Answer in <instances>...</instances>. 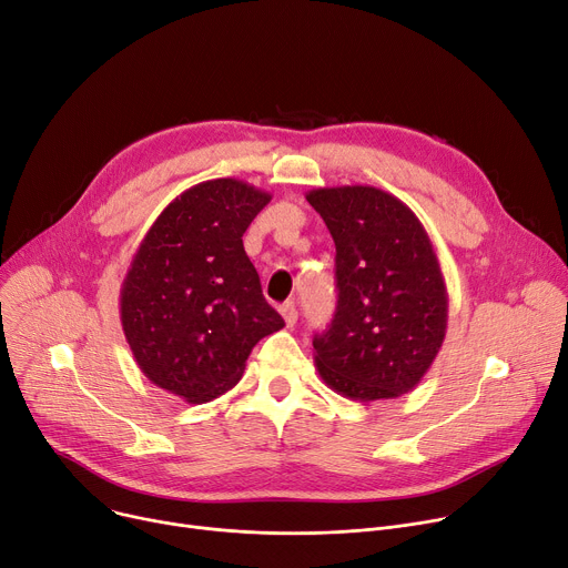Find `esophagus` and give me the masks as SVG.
I'll return each mask as SVG.
<instances>
[{
	"mask_svg": "<svg viewBox=\"0 0 568 568\" xmlns=\"http://www.w3.org/2000/svg\"><path fill=\"white\" fill-rule=\"evenodd\" d=\"M281 315H283V320H285L287 326H294V324H296V317H300V313H296V308H294V302L283 304V306H281Z\"/></svg>",
	"mask_w": 568,
	"mask_h": 568,
	"instance_id": "1",
	"label": "esophagus"
}]
</instances>
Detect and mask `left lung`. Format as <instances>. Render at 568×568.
Instances as JSON below:
<instances>
[{
  "label": "left lung",
  "instance_id": "left-lung-1",
  "mask_svg": "<svg viewBox=\"0 0 568 568\" xmlns=\"http://www.w3.org/2000/svg\"><path fill=\"white\" fill-rule=\"evenodd\" d=\"M336 244L338 306L313 338L324 384L352 400L412 392L446 336V294L433 242L412 209L375 186L306 193Z\"/></svg>",
  "mask_w": 568,
  "mask_h": 568
}]
</instances>
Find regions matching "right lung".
Returning <instances> with one entry per match:
<instances>
[{"instance_id": "right-lung-1", "label": "right lung", "mask_w": 568, "mask_h": 568, "mask_svg": "<svg viewBox=\"0 0 568 568\" xmlns=\"http://www.w3.org/2000/svg\"><path fill=\"white\" fill-rule=\"evenodd\" d=\"M272 195L242 179H209L176 195L149 227L119 292L138 368L202 405L242 379L251 349L283 329L242 236Z\"/></svg>"}]
</instances>
